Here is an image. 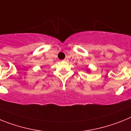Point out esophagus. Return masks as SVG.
I'll use <instances>...</instances> for the list:
<instances>
[{
	"label": "esophagus",
	"instance_id": "esophagus-1",
	"mask_svg": "<svg viewBox=\"0 0 131 131\" xmlns=\"http://www.w3.org/2000/svg\"><path fill=\"white\" fill-rule=\"evenodd\" d=\"M63 61H65V62H68V59L67 58H65L64 60H63Z\"/></svg>",
	"mask_w": 131,
	"mask_h": 131
}]
</instances>
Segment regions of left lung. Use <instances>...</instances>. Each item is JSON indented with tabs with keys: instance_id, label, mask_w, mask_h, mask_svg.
Returning <instances> with one entry per match:
<instances>
[{
	"instance_id": "1",
	"label": "left lung",
	"mask_w": 131,
	"mask_h": 131,
	"mask_svg": "<svg viewBox=\"0 0 131 131\" xmlns=\"http://www.w3.org/2000/svg\"><path fill=\"white\" fill-rule=\"evenodd\" d=\"M86 71H88V72H90V71H91V70L89 69H86Z\"/></svg>"
}]
</instances>
